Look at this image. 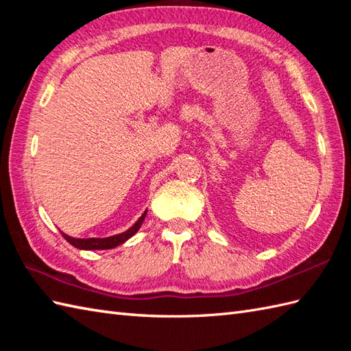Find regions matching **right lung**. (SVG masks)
Here are the masks:
<instances>
[{"label":"right lung","mask_w":351,"mask_h":351,"mask_svg":"<svg viewBox=\"0 0 351 351\" xmlns=\"http://www.w3.org/2000/svg\"><path fill=\"white\" fill-rule=\"evenodd\" d=\"M146 213L147 211L141 214V217L136 223H134V225L128 230H125V232L113 235V237H107V238H73V237H69V235H66L63 232L62 234L64 237V240L71 243L73 247H77V249H83V250L113 249V247H117V245L123 244L126 240H130V238L137 232V230L141 226V223H143V220L146 217Z\"/></svg>","instance_id":"right-lung-1"}]
</instances>
